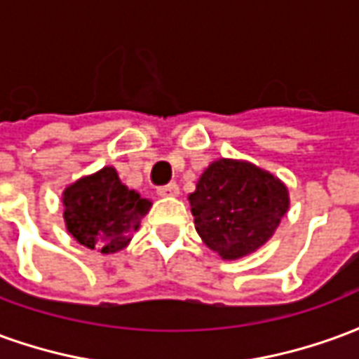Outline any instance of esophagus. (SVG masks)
I'll return each instance as SVG.
<instances>
[{"mask_svg":"<svg viewBox=\"0 0 359 359\" xmlns=\"http://www.w3.org/2000/svg\"><path fill=\"white\" fill-rule=\"evenodd\" d=\"M157 194L159 196H177L179 194V184L177 182H169L165 187L157 188Z\"/></svg>","mask_w":359,"mask_h":359,"instance_id":"esophagus-1","label":"esophagus"}]
</instances>
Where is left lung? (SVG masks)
Masks as SVG:
<instances>
[{
	"mask_svg": "<svg viewBox=\"0 0 359 359\" xmlns=\"http://www.w3.org/2000/svg\"><path fill=\"white\" fill-rule=\"evenodd\" d=\"M194 225L205 246L223 259L262 248L288 211V190L248 161L217 159L188 196Z\"/></svg>",
	"mask_w": 359,
	"mask_h": 359,
	"instance_id": "left-lung-1",
	"label": "left lung"
}]
</instances>
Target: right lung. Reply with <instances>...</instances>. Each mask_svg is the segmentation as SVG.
<instances>
[{
	"mask_svg": "<svg viewBox=\"0 0 359 359\" xmlns=\"http://www.w3.org/2000/svg\"><path fill=\"white\" fill-rule=\"evenodd\" d=\"M151 202L128 190L113 167L82 177L63 192L67 231L82 246L102 254L126 248Z\"/></svg>",
	"mask_w": 359,
	"mask_h": 359,
	"instance_id": "add662e5",
	"label": "right lung"
}]
</instances>
